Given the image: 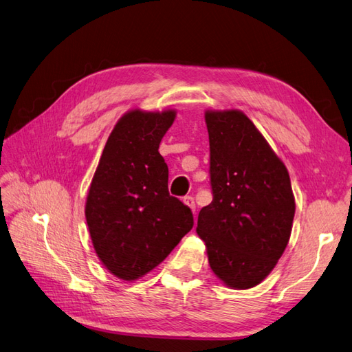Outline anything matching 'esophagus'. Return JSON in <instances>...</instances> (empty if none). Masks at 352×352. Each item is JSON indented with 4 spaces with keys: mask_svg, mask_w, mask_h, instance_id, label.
I'll use <instances>...</instances> for the list:
<instances>
[{
    "mask_svg": "<svg viewBox=\"0 0 352 352\" xmlns=\"http://www.w3.org/2000/svg\"><path fill=\"white\" fill-rule=\"evenodd\" d=\"M183 201H184V205H187V206L191 209L192 213L196 212V203H195V199H192L191 196H186Z\"/></svg>",
    "mask_w": 352,
    "mask_h": 352,
    "instance_id": "34e87169",
    "label": "esophagus"
}]
</instances>
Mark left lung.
<instances>
[{"label":"left lung","instance_id":"8db88e82","mask_svg":"<svg viewBox=\"0 0 352 352\" xmlns=\"http://www.w3.org/2000/svg\"><path fill=\"white\" fill-rule=\"evenodd\" d=\"M213 200L197 219L209 266L226 287L258 285L283 254L296 199L288 169L240 109H208Z\"/></svg>","mask_w":352,"mask_h":352}]
</instances>
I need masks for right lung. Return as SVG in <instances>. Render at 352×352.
Here are the masks:
<instances>
[{
    "label": "right lung",
    "mask_w": 352,
    "mask_h": 352,
    "mask_svg": "<svg viewBox=\"0 0 352 352\" xmlns=\"http://www.w3.org/2000/svg\"><path fill=\"white\" fill-rule=\"evenodd\" d=\"M175 109H130L112 129L90 183L85 217L95 253L122 280L162 263L192 228V213L168 192L160 144Z\"/></svg>",
    "instance_id": "right-lung-1"
}]
</instances>
